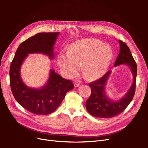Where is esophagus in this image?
Instances as JSON below:
<instances>
[{
	"label": "esophagus",
	"mask_w": 148,
	"mask_h": 148,
	"mask_svg": "<svg viewBox=\"0 0 148 148\" xmlns=\"http://www.w3.org/2000/svg\"><path fill=\"white\" fill-rule=\"evenodd\" d=\"M74 85H75V87L77 88V87H78V86H79L80 83H78V82H75V83H74Z\"/></svg>",
	"instance_id": "obj_1"
}]
</instances>
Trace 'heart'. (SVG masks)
I'll list each match as a JSON object with an SVG mask.
<instances>
[{
	"label": "heart",
	"mask_w": 148,
	"mask_h": 148,
	"mask_svg": "<svg viewBox=\"0 0 148 148\" xmlns=\"http://www.w3.org/2000/svg\"><path fill=\"white\" fill-rule=\"evenodd\" d=\"M113 56L112 48L99 40L82 39L71 44L68 52L60 53L58 64L69 77L77 75L82 65L83 77L92 81L105 74Z\"/></svg>",
	"instance_id": "b5f03b06"
}]
</instances>
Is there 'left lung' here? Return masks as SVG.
<instances>
[{
	"label": "left lung",
	"instance_id": "1",
	"mask_svg": "<svg viewBox=\"0 0 148 148\" xmlns=\"http://www.w3.org/2000/svg\"><path fill=\"white\" fill-rule=\"evenodd\" d=\"M120 44L119 54L114 66L120 65L128 66L133 75L132 86L127 92L118 100H112L106 95V86L111 71H109L102 78L89 84L91 88V95L86 102V108L91 115L99 118H111L120 114L127 108L135 95L137 65L126 44L119 41Z\"/></svg>",
	"mask_w": 148,
	"mask_h": 148
}]
</instances>
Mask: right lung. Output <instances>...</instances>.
Segmentation results:
<instances>
[{"mask_svg":"<svg viewBox=\"0 0 148 148\" xmlns=\"http://www.w3.org/2000/svg\"><path fill=\"white\" fill-rule=\"evenodd\" d=\"M60 33H40L28 38L18 47L10 69L11 90L16 101L26 110L38 115L54 112L64 100L66 93L74 88L70 80L62 78L53 69L49 71L45 84L38 88L25 84L21 77V67L28 54L42 53L54 59L53 47Z\"/></svg>","mask_w":148,"mask_h":148,"instance_id":"obj_1","label":"right lung"}]
</instances>
